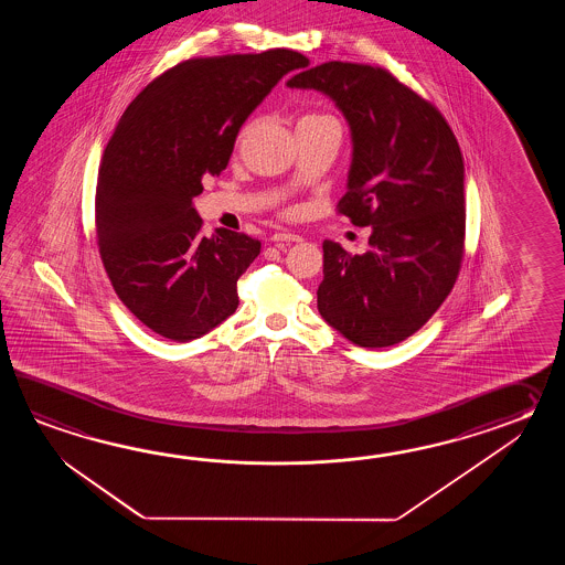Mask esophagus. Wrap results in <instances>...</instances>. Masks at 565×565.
Listing matches in <instances>:
<instances>
[{"mask_svg": "<svg viewBox=\"0 0 565 565\" xmlns=\"http://www.w3.org/2000/svg\"><path fill=\"white\" fill-rule=\"evenodd\" d=\"M302 238H300L299 234H290V232H277V234H273L270 236V242H300Z\"/></svg>", "mask_w": 565, "mask_h": 565, "instance_id": "obj_1", "label": "esophagus"}]
</instances>
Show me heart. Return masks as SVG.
Instances as JSON below:
<instances>
[{"label": "heart", "instance_id": "obj_1", "mask_svg": "<svg viewBox=\"0 0 565 565\" xmlns=\"http://www.w3.org/2000/svg\"><path fill=\"white\" fill-rule=\"evenodd\" d=\"M299 122H337V120L331 115H324V113H309Z\"/></svg>", "mask_w": 565, "mask_h": 565}]
</instances>
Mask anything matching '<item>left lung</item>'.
<instances>
[{"label":"left lung","instance_id":"8db88e82","mask_svg":"<svg viewBox=\"0 0 565 565\" xmlns=\"http://www.w3.org/2000/svg\"><path fill=\"white\" fill-rule=\"evenodd\" d=\"M287 86L329 96L351 131L339 214L372 226L370 250L323 242L317 307L360 348L396 345L426 323L457 282L465 250V163L440 110L367 64L324 62Z\"/></svg>","mask_w":565,"mask_h":565}]
</instances>
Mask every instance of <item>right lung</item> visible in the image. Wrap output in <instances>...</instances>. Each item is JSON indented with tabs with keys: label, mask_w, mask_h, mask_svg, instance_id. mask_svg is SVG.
<instances>
[{
	"label": "right lung",
	"mask_w": 565,
	"mask_h": 565,
	"mask_svg": "<svg viewBox=\"0 0 565 565\" xmlns=\"http://www.w3.org/2000/svg\"><path fill=\"white\" fill-rule=\"evenodd\" d=\"M307 64L287 49L181 62L120 117L98 168V250L122 305L157 335L185 343L238 309L260 242L226 228L207 238L193 198L226 169L254 108Z\"/></svg>",
	"instance_id": "add662e5"
}]
</instances>
